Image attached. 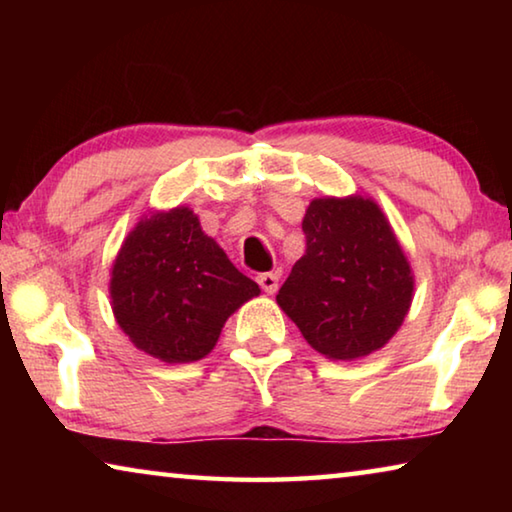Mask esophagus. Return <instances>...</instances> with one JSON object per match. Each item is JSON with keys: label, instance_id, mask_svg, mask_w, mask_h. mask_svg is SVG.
I'll use <instances>...</instances> for the list:
<instances>
[{"label": "esophagus", "instance_id": "34e87169", "mask_svg": "<svg viewBox=\"0 0 512 512\" xmlns=\"http://www.w3.org/2000/svg\"><path fill=\"white\" fill-rule=\"evenodd\" d=\"M277 282H280V273H259L257 275V284L262 287V291H266L268 296H273V293L277 291Z\"/></svg>", "mask_w": 512, "mask_h": 512}]
</instances>
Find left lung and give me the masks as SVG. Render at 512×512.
I'll return each instance as SVG.
<instances>
[{"label":"left lung","mask_w":512,"mask_h":512,"mask_svg":"<svg viewBox=\"0 0 512 512\" xmlns=\"http://www.w3.org/2000/svg\"><path fill=\"white\" fill-rule=\"evenodd\" d=\"M307 250L277 293L282 307L327 359L352 361L393 339L409 314L413 273L391 223L372 198H314Z\"/></svg>","instance_id":"left-lung-1"}]
</instances>
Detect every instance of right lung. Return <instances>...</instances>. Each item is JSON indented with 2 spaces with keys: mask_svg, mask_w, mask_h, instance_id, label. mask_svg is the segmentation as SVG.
I'll return each mask as SVG.
<instances>
[{
  "mask_svg": "<svg viewBox=\"0 0 512 512\" xmlns=\"http://www.w3.org/2000/svg\"><path fill=\"white\" fill-rule=\"evenodd\" d=\"M257 282L207 237L189 207L153 212L128 232L110 273L112 314L137 350L164 363L210 354Z\"/></svg>",
  "mask_w": 512,
  "mask_h": 512,
  "instance_id": "1",
  "label": "right lung"
}]
</instances>
